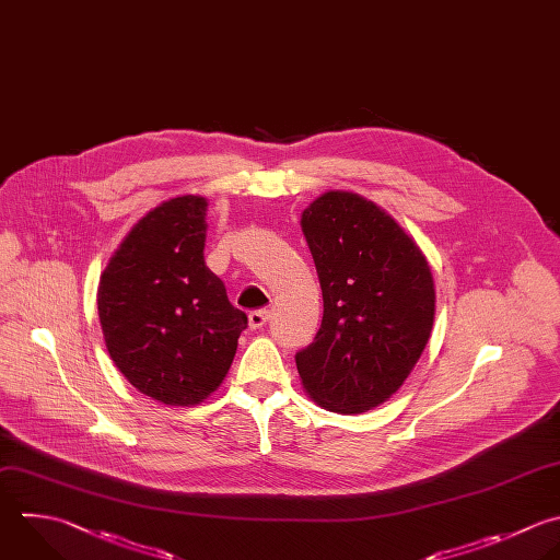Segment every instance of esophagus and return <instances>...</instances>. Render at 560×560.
<instances>
[{
	"instance_id": "34e87169",
	"label": "esophagus",
	"mask_w": 560,
	"mask_h": 560,
	"mask_svg": "<svg viewBox=\"0 0 560 560\" xmlns=\"http://www.w3.org/2000/svg\"><path fill=\"white\" fill-rule=\"evenodd\" d=\"M269 317H271V313L267 311V308H260V311H252L249 315H247V322H249V328H262L267 322H269Z\"/></svg>"
}]
</instances>
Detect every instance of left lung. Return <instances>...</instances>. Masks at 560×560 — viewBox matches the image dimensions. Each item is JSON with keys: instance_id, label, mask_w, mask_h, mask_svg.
I'll return each mask as SVG.
<instances>
[{"instance_id": "obj_1", "label": "left lung", "mask_w": 560, "mask_h": 560, "mask_svg": "<svg viewBox=\"0 0 560 560\" xmlns=\"http://www.w3.org/2000/svg\"><path fill=\"white\" fill-rule=\"evenodd\" d=\"M324 317L298 352L302 389L337 413L389 400L416 368L435 319V284L418 243L374 201L348 190L319 195L300 219Z\"/></svg>"}]
</instances>
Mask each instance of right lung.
I'll return each instance as SVG.
<instances>
[{
    "mask_svg": "<svg viewBox=\"0 0 560 560\" xmlns=\"http://www.w3.org/2000/svg\"><path fill=\"white\" fill-rule=\"evenodd\" d=\"M208 199L182 195L149 210L98 282V317L116 368L144 396L195 407L225 381L247 315L203 258Z\"/></svg>",
    "mask_w": 560,
    "mask_h": 560,
    "instance_id": "add662e5",
    "label": "right lung"
}]
</instances>
